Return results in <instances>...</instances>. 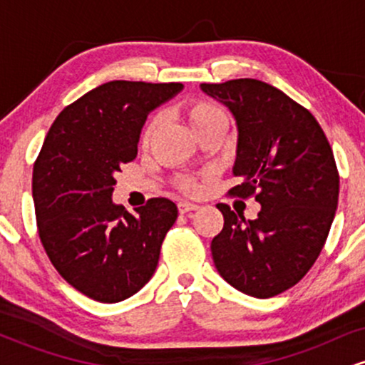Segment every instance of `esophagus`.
<instances>
[{"instance_id": "esophagus-1", "label": "esophagus", "mask_w": 365, "mask_h": 365, "mask_svg": "<svg viewBox=\"0 0 365 365\" xmlns=\"http://www.w3.org/2000/svg\"><path fill=\"white\" fill-rule=\"evenodd\" d=\"M195 209H199V206H197V204L185 202V200L178 202V212H180V215H185V212H188V211H195Z\"/></svg>"}]
</instances>
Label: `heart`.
<instances>
[{
	"label": "heart",
	"mask_w": 365,
	"mask_h": 365,
	"mask_svg": "<svg viewBox=\"0 0 365 365\" xmlns=\"http://www.w3.org/2000/svg\"><path fill=\"white\" fill-rule=\"evenodd\" d=\"M183 116L190 125V128L199 135L200 132L204 130L216 127V125H225L228 123V118H226V113L217 106L216 103L206 101V99H195V101L187 103L183 106ZM159 125V116H150L148 120V123L144 125V130H142V135H140V142L142 145H148L150 139H153L154 132H156ZM183 188L188 192H194L197 190V183L192 182V180H183Z\"/></svg>",
	"instance_id": "b5f03b06"
}]
</instances>
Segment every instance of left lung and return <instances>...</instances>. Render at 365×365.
Returning <instances> with one entry per match:
<instances>
[{"mask_svg": "<svg viewBox=\"0 0 365 365\" xmlns=\"http://www.w3.org/2000/svg\"><path fill=\"white\" fill-rule=\"evenodd\" d=\"M237 125L232 194H255V220L226 204L211 254L217 273L238 292L269 299L299 283L316 262L338 206L340 177L316 118L269 83L237 78L200 83Z\"/></svg>", "mask_w": 365, "mask_h": 365, "instance_id": "1", "label": "left lung"}]
</instances>
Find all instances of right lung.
<instances>
[{
  "mask_svg": "<svg viewBox=\"0 0 365 365\" xmlns=\"http://www.w3.org/2000/svg\"><path fill=\"white\" fill-rule=\"evenodd\" d=\"M182 83L113 81L66 106L34 165L32 197L49 261L92 300L115 304L153 278L178 209L165 197L128 212L113 202L121 166L137 156L149 113Z\"/></svg>",
  "mask_w": 365,
  "mask_h": 365,
  "instance_id": "obj_1",
  "label": "right lung"
}]
</instances>
